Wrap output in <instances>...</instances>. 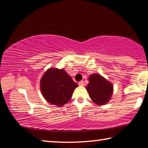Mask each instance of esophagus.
<instances>
[{"instance_id":"obj_1","label":"esophagus","mask_w":148,"mask_h":148,"mask_svg":"<svg viewBox=\"0 0 148 148\" xmlns=\"http://www.w3.org/2000/svg\"><path fill=\"white\" fill-rule=\"evenodd\" d=\"M78 85L80 86H84V81H80L78 82Z\"/></svg>"}]
</instances>
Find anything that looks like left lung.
Segmentation results:
<instances>
[{
    "label": "left lung",
    "instance_id": "8db88e82",
    "mask_svg": "<svg viewBox=\"0 0 148 148\" xmlns=\"http://www.w3.org/2000/svg\"><path fill=\"white\" fill-rule=\"evenodd\" d=\"M86 87L90 98L95 104L104 105L110 101L113 92V86L99 74H92Z\"/></svg>",
    "mask_w": 148,
    "mask_h": 148
}]
</instances>
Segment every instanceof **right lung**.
I'll return each mask as SVG.
<instances>
[{
  "label": "right lung",
  "mask_w": 148,
  "mask_h": 148,
  "mask_svg": "<svg viewBox=\"0 0 148 148\" xmlns=\"http://www.w3.org/2000/svg\"><path fill=\"white\" fill-rule=\"evenodd\" d=\"M77 86L63 69H48L40 82V89L44 99L58 106H62L70 101Z\"/></svg>",
  "instance_id": "right-lung-1"
}]
</instances>
